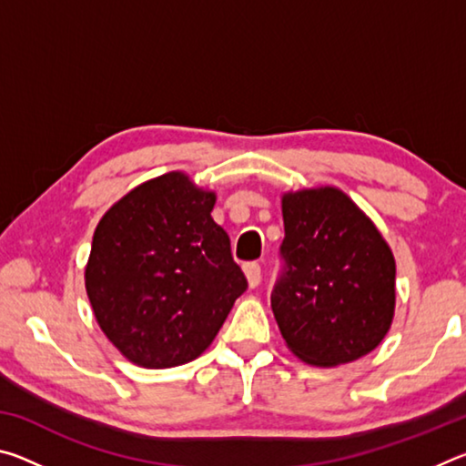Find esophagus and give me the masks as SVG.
Segmentation results:
<instances>
[{
    "label": "esophagus",
    "instance_id": "esophagus-1",
    "mask_svg": "<svg viewBox=\"0 0 466 466\" xmlns=\"http://www.w3.org/2000/svg\"><path fill=\"white\" fill-rule=\"evenodd\" d=\"M244 275H247L248 286L257 288L258 281H261V265L258 263H247L244 265Z\"/></svg>",
    "mask_w": 466,
    "mask_h": 466
}]
</instances>
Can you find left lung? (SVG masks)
<instances>
[{
  "label": "left lung",
  "mask_w": 466,
  "mask_h": 466,
  "mask_svg": "<svg viewBox=\"0 0 466 466\" xmlns=\"http://www.w3.org/2000/svg\"><path fill=\"white\" fill-rule=\"evenodd\" d=\"M281 273L271 309L281 337L333 368L380 345L394 317V257L364 211L335 187L281 197Z\"/></svg>",
  "instance_id": "obj_1"
}]
</instances>
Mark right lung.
Wrapping results in <instances>:
<instances>
[{"label": "right lung", "mask_w": 466, "mask_h": 466, "mask_svg": "<svg viewBox=\"0 0 466 466\" xmlns=\"http://www.w3.org/2000/svg\"><path fill=\"white\" fill-rule=\"evenodd\" d=\"M214 205L216 193L168 172L98 222L86 291L108 341L133 364L160 370L199 358L248 288Z\"/></svg>", "instance_id": "add662e5"}]
</instances>
